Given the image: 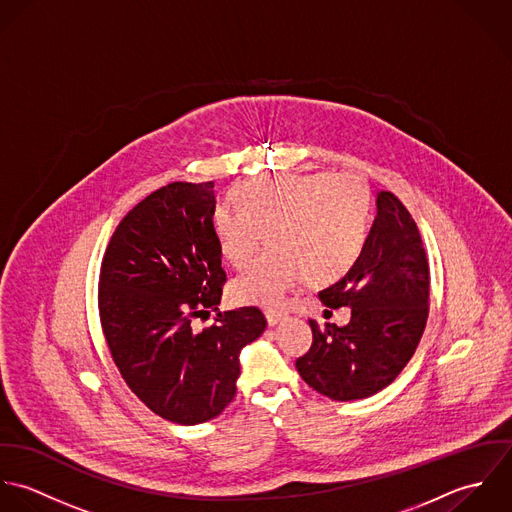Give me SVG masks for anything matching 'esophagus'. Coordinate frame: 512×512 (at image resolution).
Wrapping results in <instances>:
<instances>
[{
    "instance_id": "34e87169",
    "label": "esophagus",
    "mask_w": 512,
    "mask_h": 512,
    "mask_svg": "<svg viewBox=\"0 0 512 512\" xmlns=\"http://www.w3.org/2000/svg\"><path fill=\"white\" fill-rule=\"evenodd\" d=\"M265 318H267L269 326H277L281 320H285V318H287V314H283V312H275V310H267V312H265Z\"/></svg>"
}]
</instances>
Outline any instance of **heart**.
<instances>
[{
	"mask_svg": "<svg viewBox=\"0 0 512 512\" xmlns=\"http://www.w3.org/2000/svg\"><path fill=\"white\" fill-rule=\"evenodd\" d=\"M235 207L213 211L221 255L243 269L263 243L273 247L231 285L239 305L281 308L305 281L344 277L368 239L370 192L354 174H279L233 188Z\"/></svg>",
	"mask_w": 512,
	"mask_h": 512,
	"instance_id": "b5f03b06",
	"label": "heart"
}]
</instances>
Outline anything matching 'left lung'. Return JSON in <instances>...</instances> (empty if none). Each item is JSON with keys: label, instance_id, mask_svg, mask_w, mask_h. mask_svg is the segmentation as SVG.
Wrapping results in <instances>:
<instances>
[{"label": "left lung", "instance_id": "obj_1", "mask_svg": "<svg viewBox=\"0 0 512 512\" xmlns=\"http://www.w3.org/2000/svg\"><path fill=\"white\" fill-rule=\"evenodd\" d=\"M324 307L352 308L346 326L308 320L312 346L297 360L318 394L352 402L396 380L427 322L429 265L419 229L392 192H378L376 217L362 255L334 285L318 293Z\"/></svg>", "mask_w": 512, "mask_h": 512}]
</instances>
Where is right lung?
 <instances>
[{
  "mask_svg": "<svg viewBox=\"0 0 512 512\" xmlns=\"http://www.w3.org/2000/svg\"><path fill=\"white\" fill-rule=\"evenodd\" d=\"M213 211V182L168 184L128 211L101 267V324L116 368L156 415L182 425L229 406L239 354L267 326L259 308H217L225 271ZM209 309L216 322L194 331L191 320Z\"/></svg>",
  "mask_w": 512,
  "mask_h": 512,
  "instance_id": "add662e5",
  "label": "right lung"
}]
</instances>
